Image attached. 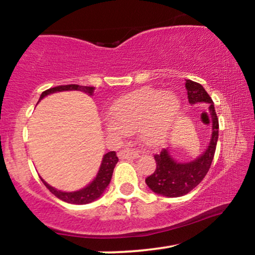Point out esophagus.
Returning <instances> with one entry per match:
<instances>
[{
    "mask_svg": "<svg viewBox=\"0 0 255 255\" xmlns=\"http://www.w3.org/2000/svg\"><path fill=\"white\" fill-rule=\"evenodd\" d=\"M119 157L121 159H135L139 157V153L136 151L130 150V148H124L119 152Z\"/></svg>",
    "mask_w": 255,
    "mask_h": 255,
    "instance_id": "34e87169",
    "label": "esophagus"
}]
</instances>
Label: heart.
Instances as JSON below:
<instances>
[{
    "label": "heart",
    "mask_w": 255,
    "mask_h": 255,
    "mask_svg": "<svg viewBox=\"0 0 255 255\" xmlns=\"http://www.w3.org/2000/svg\"><path fill=\"white\" fill-rule=\"evenodd\" d=\"M178 110L176 96L146 87L125 96L111 107L109 129L116 134L139 131L145 145L156 147L168 137Z\"/></svg>",
    "instance_id": "b5f03b06"
}]
</instances>
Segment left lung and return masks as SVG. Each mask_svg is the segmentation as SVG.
Returning a JSON list of instances; mask_svg holds the SVG:
<instances>
[{
	"instance_id": "obj_1",
	"label": "left lung",
	"mask_w": 255,
	"mask_h": 255,
	"mask_svg": "<svg viewBox=\"0 0 255 255\" xmlns=\"http://www.w3.org/2000/svg\"><path fill=\"white\" fill-rule=\"evenodd\" d=\"M186 89L189 103L195 104L204 102V103L209 104L212 124V136L206 151L193 162H176L169 154V151L166 148H163L159 153L154 154L157 164L156 170L150 176L146 177L145 182L148 188H151L154 193L169 198L186 195L203 181L211 166L218 140V118L209 93L204 90L200 84L194 83L192 80H186Z\"/></svg>"
}]
</instances>
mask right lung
Returning <instances> with one entry per match:
<instances>
[{
  "instance_id": "1",
  "label": "right lung",
  "mask_w": 255,
  "mask_h": 255,
  "mask_svg": "<svg viewBox=\"0 0 255 255\" xmlns=\"http://www.w3.org/2000/svg\"><path fill=\"white\" fill-rule=\"evenodd\" d=\"M72 90L83 91V92L89 93V95L92 96L93 91H95V87L81 86V85H75V84L61 85V86L51 87V89L44 91L42 95H40L39 101L45 97V96L50 95V93L60 92V91H72ZM118 162H119V158L116 156L115 151H110L108 152V153H105L103 157V160H102V164H101V168H99L97 176H96L95 180H93L89 186L85 187V188L80 189V191L78 192L67 193V192L57 191V189H55L54 187L49 186V184L44 180L42 181L43 183L45 184L46 188H48L49 191L55 195V197L61 199L62 201H66V203H69V204H78V205L89 204V203H92V201H95L96 199H98L102 194H103V192L108 187V184L110 183L114 168H115V165L118 164Z\"/></svg>"
}]
</instances>
